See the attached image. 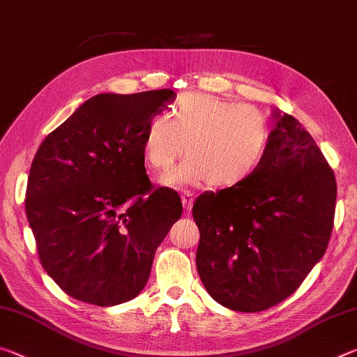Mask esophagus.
<instances>
[{"label":"esophagus","instance_id":"obj_1","mask_svg":"<svg viewBox=\"0 0 357 357\" xmlns=\"http://www.w3.org/2000/svg\"><path fill=\"white\" fill-rule=\"evenodd\" d=\"M181 202H183V206L185 211H190L193 204V195L190 192H184L183 195H181Z\"/></svg>","mask_w":357,"mask_h":357}]
</instances>
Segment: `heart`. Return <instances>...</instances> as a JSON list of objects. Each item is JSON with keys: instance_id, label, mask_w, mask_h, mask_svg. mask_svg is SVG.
<instances>
[{"instance_id": "heart-1", "label": "heart", "mask_w": 357, "mask_h": 357, "mask_svg": "<svg viewBox=\"0 0 357 357\" xmlns=\"http://www.w3.org/2000/svg\"><path fill=\"white\" fill-rule=\"evenodd\" d=\"M271 143V124L259 108L206 93L183 94L172 119L155 114L143 132V155L155 172H170L184 153L189 157L167 178L176 184L228 189L243 184L261 167Z\"/></svg>"}]
</instances>
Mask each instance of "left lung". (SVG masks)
Listing matches in <instances>:
<instances>
[{"label": "left lung", "instance_id": "1", "mask_svg": "<svg viewBox=\"0 0 357 357\" xmlns=\"http://www.w3.org/2000/svg\"><path fill=\"white\" fill-rule=\"evenodd\" d=\"M261 167L243 184L203 192L197 269L206 291L236 312H261L293 294L328 249L337 184L312 135L273 110Z\"/></svg>", "mask_w": 357, "mask_h": 357}]
</instances>
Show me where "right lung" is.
<instances>
[{
	"instance_id": "add662e5",
	"label": "right lung",
	"mask_w": 357,
	"mask_h": 357,
	"mask_svg": "<svg viewBox=\"0 0 357 357\" xmlns=\"http://www.w3.org/2000/svg\"><path fill=\"white\" fill-rule=\"evenodd\" d=\"M172 89L104 93L45 137L25 209L40 263L66 294L99 307L140 294L154 253L183 214L178 192L153 189L143 132Z\"/></svg>"
}]
</instances>
